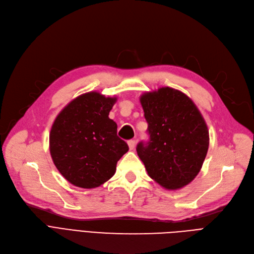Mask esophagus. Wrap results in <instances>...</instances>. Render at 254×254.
Masks as SVG:
<instances>
[{"label": "esophagus", "mask_w": 254, "mask_h": 254, "mask_svg": "<svg viewBox=\"0 0 254 254\" xmlns=\"http://www.w3.org/2000/svg\"><path fill=\"white\" fill-rule=\"evenodd\" d=\"M127 144H128L129 149L132 150V149L135 148V146H136V141H135V140H129V141L127 142Z\"/></svg>", "instance_id": "obj_1"}]
</instances>
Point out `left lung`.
<instances>
[{
	"label": "left lung",
	"instance_id": "8db88e82",
	"mask_svg": "<svg viewBox=\"0 0 254 254\" xmlns=\"http://www.w3.org/2000/svg\"><path fill=\"white\" fill-rule=\"evenodd\" d=\"M149 141L137 153L150 178L169 190L190 183L201 171L209 130L194 103L180 90L161 87L140 97Z\"/></svg>",
	"mask_w": 254,
	"mask_h": 254
}]
</instances>
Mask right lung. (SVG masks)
<instances>
[{"label": "right lung", "mask_w": 254, "mask_h": 254, "mask_svg": "<svg viewBox=\"0 0 254 254\" xmlns=\"http://www.w3.org/2000/svg\"><path fill=\"white\" fill-rule=\"evenodd\" d=\"M117 98L98 91L71 101L57 116L49 135V150L57 169L75 186L95 189L108 181L116 164L127 152L109 118Z\"/></svg>", "instance_id": "1"}]
</instances>
